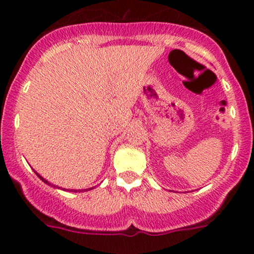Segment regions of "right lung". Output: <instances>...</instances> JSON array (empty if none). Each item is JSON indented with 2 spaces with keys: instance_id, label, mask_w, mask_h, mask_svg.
I'll use <instances>...</instances> for the list:
<instances>
[{
  "instance_id": "1",
  "label": "right lung",
  "mask_w": 254,
  "mask_h": 254,
  "mask_svg": "<svg viewBox=\"0 0 254 254\" xmlns=\"http://www.w3.org/2000/svg\"><path fill=\"white\" fill-rule=\"evenodd\" d=\"M34 172H36V171H34ZM36 174H37V176H38V177H39V178H40V179H42V180H43V182H44V183H45V184H48V185H51V186H52V188H56V189H62V188H58V186H56V185H54V184H51L50 182H48V180H46V179H44V178H43L42 176H40V174H38V173H37V172H36ZM93 189H94V188H89V189H83V190H69V189H68V190H66V189H62V190H65V191H69V192H84V191H89V190H93Z\"/></svg>"
}]
</instances>
